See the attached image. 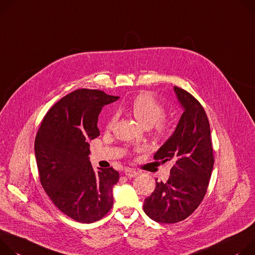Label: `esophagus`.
<instances>
[{
  "label": "esophagus",
  "mask_w": 255,
  "mask_h": 255,
  "mask_svg": "<svg viewBox=\"0 0 255 255\" xmlns=\"http://www.w3.org/2000/svg\"><path fill=\"white\" fill-rule=\"evenodd\" d=\"M125 174H126L127 176H128V177H134V176H136L138 173H137L135 170H133V169H131V168H126V169H125Z\"/></svg>",
  "instance_id": "esophagus-1"
}]
</instances>
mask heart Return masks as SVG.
I'll return each instance as SVG.
<instances>
[{
  "label": "heart",
  "mask_w": 255,
  "mask_h": 255,
  "mask_svg": "<svg viewBox=\"0 0 255 255\" xmlns=\"http://www.w3.org/2000/svg\"><path fill=\"white\" fill-rule=\"evenodd\" d=\"M128 110L138 123L145 128H153L158 137H165L170 131V123L165 118L166 108L150 92H142L134 96L128 105ZM116 122V116H111L106 124L111 128Z\"/></svg>",
  "instance_id": "b5f03b06"
}]
</instances>
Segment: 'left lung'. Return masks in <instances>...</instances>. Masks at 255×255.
I'll use <instances>...</instances> for the list:
<instances>
[{
    "instance_id": "left-lung-1",
    "label": "left lung",
    "mask_w": 255,
    "mask_h": 255,
    "mask_svg": "<svg viewBox=\"0 0 255 255\" xmlns=\"http://www.w3.org/2000/svg\"><path fill=\"white\" fill-rule=\"evenodd\" d=\"M184 111L174 133L154 155L172 161L168 180L156 182L146 197L144 212L152 220L173 224L189 217L203 202L214 167L211 129L207 113L196 98L174 86Z\"/></svg>"
}]
</instances>
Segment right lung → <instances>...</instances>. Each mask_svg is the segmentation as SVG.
<instances>
[{
    "mask_svg": "<svg viewBox=\"0 0 255 255\" xmlns=\"http://www.w3.org/2000/svg\"><path fill=\"white\" fill-rule=\"evenodd\" d=\"M96 89H77L43 118L34 150L40 183L54 206L80 223L101 220L113 206L112 187L120 174L112 167L95 171L89 140L99 136L102 107L118 100Z\"/></svg>",
    "mask_w": 255,
    "mask_h": 255,
    "instance_id": "obj_1",
    "label": "right lung"
}]
</instances>
